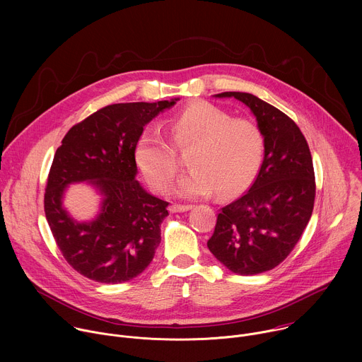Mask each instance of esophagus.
Instances as JSON below:
<instances>
[{"mask_svg":"<svg viewBox=\"0 0 362 362\" xmlns=\"http://www.w3.org/2000/svg\"><path fill=\"white\" fill-rule=\"evenodd\" d=\"M193 208L192 204H172L170 206V212L172 214H177V212H187V211H190Z\"/></svg>","mask_w":362,"mask_h":362,"instance_id":"1","label":"esophagus"}]
</instances>
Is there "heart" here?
I'll return each mask as SVG.
<instances>
[{
	"mask_svg": "<svg viewBox=\"0 0 362 362\" xmlns=\"http://www.w3.org/2000/svg\"><path fill=\"white\" fill-rule=\"evenodd\" d=\"M172 144L159 129L148 127L136 146V163L146 180L160 193H169L180 170L177 150L193 147V168L177 186L186 199L222 197L245 192L256 177L264 156V136L253 122L233 119L208 101H196L169 122Z\"/></svg>",
	"mask_w": 362,
	"mask_h": 362,
	"instance_id": "heart-1",
	"label": "heart"
}]
</instances>
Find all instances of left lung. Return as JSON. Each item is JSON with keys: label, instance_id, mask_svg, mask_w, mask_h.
<instances>
[{"label": "left lung", "instance_id": "1", "mask_svg": "<svg viewBox=\"0 0 362 362\" xmlns=\"http://www.w3.org/2000/svg\"><path fill=\"white\" fill-rule=\"evenodd\" d=\"M216 97H235L252 110L265 156L250 189L222 208L208 247L233 274H262L285 261L311 219L313 156L296 123L269 103L239 91Z\"/></svg>", "mask_w": 362, "mask_h": 362}]
</instances>
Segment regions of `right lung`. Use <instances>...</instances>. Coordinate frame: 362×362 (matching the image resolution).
Instances as JSON below:
<instances>
[{
  "instance_id": "1",
  "label": "right lung",
  "mask_w": 362,
  "mask_h": 362,
  "mask_svg": "<svg viewBox=\"0 0 362 362\" xmlns=\"http://www.w3.org/2000/svg\"><path fill=\"white\" fill-rule=\"evenodd\" d=\"M177 98L158 103H119L74 124L51 165L44 212L69 265L101 284H122L140 275L160 243V223L169 203L148 194L136 180L134 151L143 127ZM93 182L102 193L100 215L74 221L62 208L70 182Z\"/></svg>"
}]
</instances>
